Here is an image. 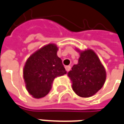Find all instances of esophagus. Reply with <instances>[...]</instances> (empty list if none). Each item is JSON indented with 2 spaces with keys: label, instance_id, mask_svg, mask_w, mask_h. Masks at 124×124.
Here are the masks:
<instances>
[{
  "label": "esophagus",
  "instance_id": "obj_1",
  "mask_svg": "<svg viewBox=\"0 0 124 124\" xmlns=\"http://www.w3.org/2000/svg\"><path fill=\"white\" fill-rule=\"evenodd\" d=\"M71 69V67L70 66H65V70H66V71H69Z\"/></svg>",
  "mask_w": 124,
  "mask_h": 124
}]
</instances>
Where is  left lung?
Returning <instances> with one entry per match:
<instances>
[{"label": "left lung", "mask_w": 124, "mask_h": 124, "mask_svg": "<svg viewBox=\"0 0 124 124\" xmlns=\"http://www.w3.org/2000/svg\"><path fill=\"white\" fill-rule=\"evenodd\" d=\"M80 57L78 63L73 65L67 73L70 78L71 88L77 95L84 98L96 94L106 80V71L94 51L87 48L84 51L76 48Z\"/></svg>", "instance_id": "1"}]
</instances>
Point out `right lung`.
<instances>
[{"label":"right lung","instance_id":"add662e5","mask_svg":"<svg viewBox=\"0 0 124 124\" xmlns=\"http://www.w3.org/2000/svg\"><path fill=\"white\" fill-rule=\"evenodd\" d=\"M59 48L50 43L31 54L25 61L23 76L25 88L35 99L49 93L54 79L66 73L62 61L57 56Z\"/></svg>","mask_w":124,"mask_h":124}]
</instances>
